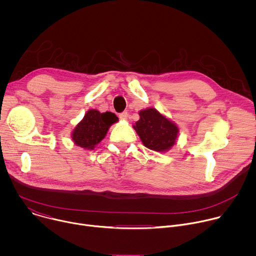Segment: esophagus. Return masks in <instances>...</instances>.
<instances>
[{"label":"esophagus","mask_w":256,"mask_h":256,"mask_svg":"<svg viewBox=\"0 0 256 256\" xmlns=\"http://www.w3.org/2000/svg\"><path fill=\"white\" fill-rule=\"evenodd\" d=\"M128 114L126 112L120 114V120H128Z\"/></svg>","instance_id":"esophagus-1"}]
</instances>
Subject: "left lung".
<instances>
[{
	"label": "left lung",
	"mask_w": 256,
	"mask_h": 256,
	"mask_svg": "<svg viewBox=\"0 0 256 256\" xmlns=\"http://www.w3.org/2000/svg\"><path fill=\"white\" fill-rule=\"evenodd\" d=\"M138 116L132 128L144 147L159 153L169 151L176 144L178 126L153 107L140 110Z\"/></svg>",
	"instance_id": "left-lung-1"
}]
</instances>
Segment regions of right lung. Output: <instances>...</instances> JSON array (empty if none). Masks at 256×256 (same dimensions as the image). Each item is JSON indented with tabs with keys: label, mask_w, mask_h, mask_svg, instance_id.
Returning a JSON list of instances; mask_svg holds the SVG:
<instances>
[{
	"label": "right lung",
	"mask_w": 256,
	"mask_h": 256,
	"mask_svg": "<svg viewBox=\"0 0 256 256\" xmlns=\"http://www.w3.org/2000/svg\"><path fill=\"white\" fill-rule=\"evenodd\" d=\"M118 120V116L112 112L101 114L96 109H90L72 130L70 134L72 140L85 150H94L105 138L109 128Z\"/></svg>",
	"instance_id": "obj_1"
}]
</instances>
